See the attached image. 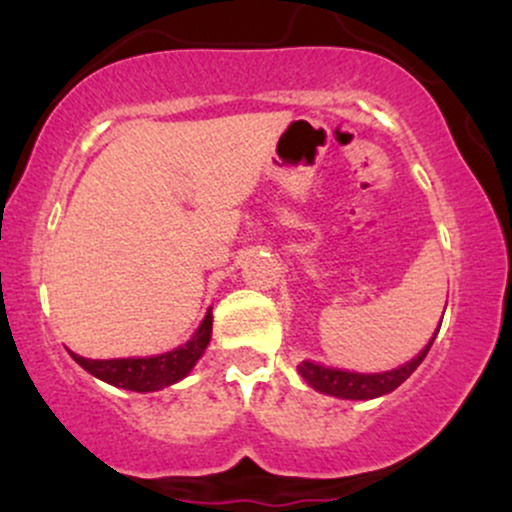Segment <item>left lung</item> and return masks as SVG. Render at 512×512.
Here are the masks:
<instances>
[{"label":"left lung","instance_id":"obj_1","mask_svg":"<svg viewBox=\"0 0 512 512\" xmlns=\"http://www.w3.org/2000/svg\"><path fill=\"white\" fill-rule=\"evenodd\" d=\"M433 339L428 342V346L419 356L411 358L409 363H404V366H399L395 370H387V373H373V375L349 373V370L325 368L310 361L298 363V373H301L303 378L315 387V390L325 392V395H334L342 399H373V397L387 395V392H392L395 387L402 385L404 380H407L409 375L421 366V361L426 358L428 349H431Z\"/></svg>","mask_w":512,"mask_h":512}]
</instances>
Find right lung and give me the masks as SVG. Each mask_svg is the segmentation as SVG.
<instances>
[{
  "instance_id": "add662e5",
  "label": "right lung",
  "mask_w": 512,
  "mask_h": 512,
  "mask_svg": "<svg viewBox=\"0 0 512 512\" xmlns=\"http://www.w3.org/2000/svg\"><path fill=\"white\" fill-rule=\"evenodd\" d=\"M209 339L211 313L204 317L202 327H199L190 342L182 344L180 349L168 351V354L151 358H110V361H91V358L76 356L72 351L69 354H72V358L81 368L96 375V378L105 380V383L134 392H154L185 378L192 366L199 361V356L204 354Z\"/></svg>"
}]
</instances>
